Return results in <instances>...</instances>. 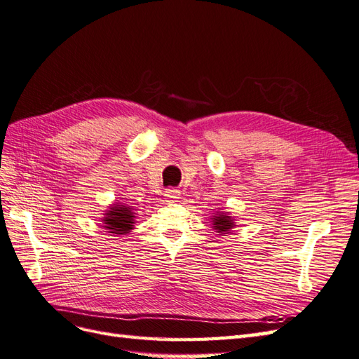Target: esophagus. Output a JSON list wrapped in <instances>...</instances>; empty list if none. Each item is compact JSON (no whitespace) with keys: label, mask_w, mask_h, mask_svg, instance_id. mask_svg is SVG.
I'll list each match as a JSON object with an SVG mask.
<instances>
[{"label":"esophagus","mask_w":359,"mask_h":359,"mask_svg":"<svg viewBox=\"0 0 359 359\" xmlns=\"http://www.w3.org/2000/svg\"><path fill=\"white\" fill-rule=\"evenodd\" d=\"M181 197V191L175 190V189H170L165 191V198L168 202H177V200Z\"/></svg>","instance_id":"34e87169"}]
</instances>
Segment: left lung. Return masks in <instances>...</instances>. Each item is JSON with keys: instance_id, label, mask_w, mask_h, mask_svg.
Instances as JSON below:
<instances>
[{"instance_id": "obj_1", "label": "left lung", "mask_w": 359, "mask_h": 359, "mask_svg": "<svg viewBox=\"0 0 359 359\" xmlns=\"http://www.w3.org/2000/svg\"><path fill=\"white\" fill-rule=\"evenodd\" d=\"M210 222L215 233H219L221 236L229 234L233 231V228H236V219L234 217H231V213L229 212L217 210L210 217Z\"/></svg>"}]
</instances>
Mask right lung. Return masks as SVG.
I'll return each instance as SVG.
<instances>
[{"mask_svg": "<svg viewBox=\"0 0 359 359\" xmlns=\"http://www.w3.org/2000/svg\"><path fill=\"white\" fill-rule=\"evenodd\" d=\"M135 215L133 206L121 203L118 200L104 210L102 226L106 229V233H110V236H126L135 228Z\"/></svg>", "mask_w": 359, "mask_h": 359, "instance_id": "add662e5", "label": "right lung"}]
</instances>
